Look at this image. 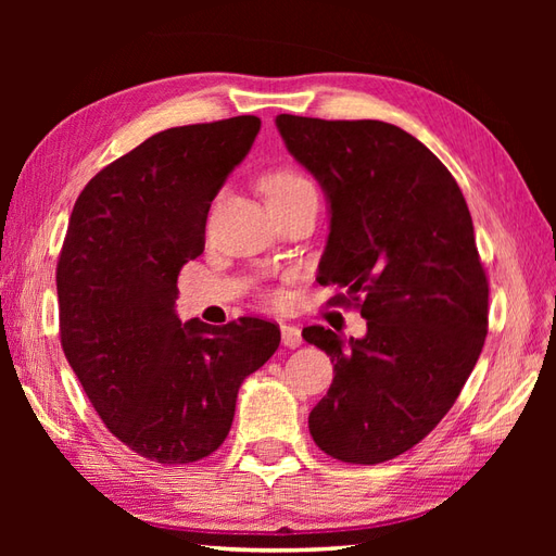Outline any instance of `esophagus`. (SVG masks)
Here are the masks:
<instances>
[{
  "mask_svg": "<svg viewBox=\"0 0 556 556\" xmlns=\"http://www.w3.org/2000/svg\"><path fill=\"white\" fill-rule=\"evenodd\" d=\"M281 344H285L287 349H299L303 344L301 329L293 325H281Z\"/></svg>",
  "mask_w": 556,
  "mask_h": 556,
  "instance_id": "34e87169",
  "label": "esophagus"
}]
</instances>
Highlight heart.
Listing matches in <instances>:
<instances>
[{
	"instance_id": "heart-1",
	"label": "heart",
	"mask_w": 556,
	"mask_h": 556,
	"mask_svg": "<svg viewBox=\"0 0 556 556\" xmlns=\"http://www.w3.org/2000/svg\"><path fill=\"white\" fill-rule=\"evenodd\" d=\"M263 191L267 198V205H279V203H289L293 198L315 193V186L305 174L291 167H281L265 176Z\"/></svg>"
}]
</instances>
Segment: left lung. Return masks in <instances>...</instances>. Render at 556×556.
<instances>
[{"label":"left lung","mask_w":556,"mask_h":556,"mask_svg":"<svg viewBox=\"0 0 556 556\" xmlns=\"http://www.w3.org/2000/svg\"><path fill=\"white\" fill-rule=\"evenodd\" d=\"M277 128L329 205L317 279L368 320L349 341L303 329L334 363L308 428L344 464H382L437 428L485 344L490 289L473 219L454 176L404 128L293 114Z\"/></svg>","instance_id":"left-lung-1"}]
</instances>
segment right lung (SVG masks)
<instances>
[{"mask_svg": "<svg viewBox=\"0 0 556 556\" xmlns=\"http://www.w3.org/2000/svg\"><path fill=\"white\" fill-rule=\"evenodd\" d=\"M260 131L257 116L176 126L92 176L56 265L59 332L71 368L114 437L157 464L217 452L248 375L279 327H210L176 315V279L205 248L210 203Z\"/></svg>", "mask_w": 556, "mask_h": 556, "instance_id": "obj_1", "label": "right lung"}]
</instances>
